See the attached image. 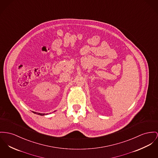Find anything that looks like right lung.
Listing matches in <instances>:
<instances>
[{"label":"right lung","instance_id":"right-lung-1","mask_svg":"<svg viewBox=\"0 0 158 158\" xmlns=\"http://www.w3.org/2000/svg\"><path fill=\"white\" fill-rule=\"evenodd\" d=\"M33 113H35V114H36L40 115V116H44V115H45V114H44V113H36V112H34V111H33Z\"/></svg>","mask_w":158,"mask_h":158}]
</instances>
